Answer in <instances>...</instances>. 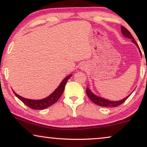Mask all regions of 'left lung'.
Returning a JSON list of instances; mask_svg holds the SVG:
<instances>
[{
  "label": "left lung",
  "mask_w": 147,
  "mask_h": 147,
  "mask_svg": "<svg viewBox=\"0 0 147 147\" xmlns=\"http://www.w3.org/2000/svg\"><path fill=\"white\" fill-rule=\"evenodd\" d=\"M121 31H122V35H123L124 37L129 38V39H132V42L135 44L136 46H137L138 49H139L140 53V54H141V51H140V48H139V47H138V44L136 43L135 40H134V37H132L131 33H130L125 27H123V26H121ZM86 94H87L88 97H89L90 99L92 101L94 102V103H95L96 104H97V105H98V106H104V107H116V106H120V104H122L123 102H125L126 99H127V98L130 96V95L128 96L127 97H126L125 98H124V99H122L121 100H119V101H110V100L104 99V98H102L101 97H100V96H96L95 94H94L93 93H92V92L90 91L88 88L86 89Z\"/></svg>",
  "instance_id": "1"
}]
</instances>
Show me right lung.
Masks as SVG:
<instances>
[{
    "instance_id": "obj_1",
    "label": "right lung",
    "mask_w": 147,
    "mask_h": 147,
    "mask_svg": "<svg viewBox=\"0 0 147 147\" xmlns=\"http://www.w3.org/2000/svg\"><path fill=\"white\" fill-rule=\"evenodd\" d=\"M72 75L70 74L69 76H68L67 77H66L63 81L61 82L60 85L58 86V88L52 93L51 95H49L48 97L44 98L42 100H31V99H27L23 97H21V96L18 95L17 94H16L15 92L13 91L15 95L19 98L20 100H21L24 104H25L28 107L32 108L34 110H43L45 108L49 107V106L53 105V104H55L58 100L59 99V98L61 97V96L63 94L65 89V86L66 84V82L69 79Z\"/></svg>"
}]
</instances>
